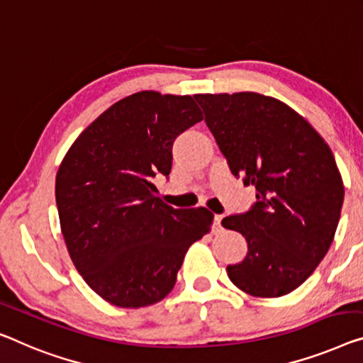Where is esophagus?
<instances>
[{"mask_svg": "<svg viewBox=\"0 0 363 363\" xmlns=\"http://www.w3.org/2000/svg\"><path fill=\"white\" fill-rule=\"evenodd\" d=\"M221 220H223V216L221 215L213 216V233H221V230H223V226H221Z\"/></svg>", "mask_w": 363, "mask_h": 363, "instance_id": "1", "label": "esophagus"}]
</instances>
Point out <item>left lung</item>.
I'll return each mask as SVG.
<instances>
[{"mask_svg":"<svg viewBox=\"0 0 363 363\" xmlns=\"http://www.w3.org/2000/svg\"><path fill=\"white\" fill-rule=\"evenodd\" d=\"M205 123L235 177L256 187L247 212L221 225L241 233L247 254L226 267L238 289L282 296L323 261L336 233L344 186L331 148L294 109L257 93L196 94Z\"/></svg>","mask_w":363,"mask_h":363,"instance_id":"1","label":"left lung"}]
</instances>
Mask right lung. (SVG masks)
<instances>
[{"instance_id": "add662e5", "label": "right lung", "mask_w": 363, "mask_h": 363, "mask_svg": "<svg viewBox=\"0 0 363 363\" xmlns=\"http://www.w3.org/2000/svg\"><path fill=\"white\" fill-rule=\"evenodd\" d=\"M202 118L191 96L135 93L97 117L62 161L55 199L69 257L112 305L163 300L189 246L210 231L213 213L171 207L153 184L169 177L174 140Z\"/></svg>"}]
</instances>
